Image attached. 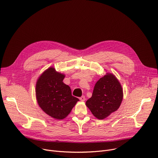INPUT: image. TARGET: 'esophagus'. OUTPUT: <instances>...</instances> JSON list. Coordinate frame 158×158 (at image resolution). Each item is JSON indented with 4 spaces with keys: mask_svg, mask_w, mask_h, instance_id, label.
<instances>
[{
    "mask_svg": "<svg viewBox=\"0 0 158 158\" xmlns=\"http://www.w3.org/2000/svg\"><path fill=\"white\" fill-rule=\"evenodd\" d=\"M80 99L81 101H85V96L83 95L80 98Z\"/></svg>",
    "mask_w": 158,
    "mask_h": 158,
    "instance_id": "obj_1",
    "label": "esophagus"
}]
</instances>
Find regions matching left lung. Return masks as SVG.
<instances>
[{
    "label": "left lung",
    "mask_w": 158,
    "mask_h": 158,
    "mask_svg": "<svg viewBox=\"0 0 158 158\" xmlns=\"http://www.w3.org/2000/svg\"><path fill=\"white\" fill-rule=\"evenodd\" d=\"M123 97L120 83L113 74L107 73L97 81L85 104L96 118L104 119L119 107Z\"/></svg>",
    "instance_id": "1"
}]
</instances>
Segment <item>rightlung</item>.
<instances>
[{
    "label": "right lung",
    "mask_w": 158,
    "mask_h": 158,
    "mask_svg": "<svg viewBox=\"0 0 158 158\" xmlns=\"http://www.w3.org/2000/svg\"><path fill=\"white\" fill-rule=\"evenodd\" d=\"M65 75L51 67L36 83V98L42 110L57 119L65 118L79 99L71 95L70 87L63 81Z\"/></svg>",
    "instance_id": "right-lung-1"
}]
</instances>
